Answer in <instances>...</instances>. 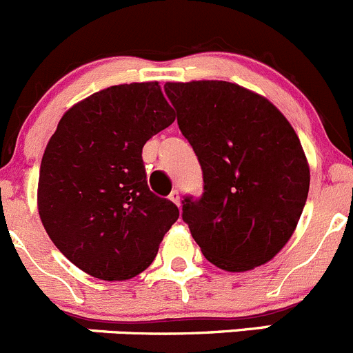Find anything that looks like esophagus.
Listing matches in <instances>:
<instances>
[{
	"instance_id": "obj_1",
	"label": "esophagus",
	"mask_w": 353,
	"mask_h": 353,
	"mask_svg": "<svg viewBox=\"0 0 353 353\" xmlns=\"http://www.w3.org/2000/svg\"><path fill=\"white\" fill-rule=\"evenodd\" d=\"M170 201L175 202L176 205H180V194H178V190H173L172 194H170Z\"/></svg>"
}]
</instances>
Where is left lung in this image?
Returning a JSON list of instances; mask_svg holds the SVG:
<instances>
[{
	"instance_id": "left-lung-1",
	"label": "left lung",
	"mask_w": 353,
	"mask_h": 353,
	"mask_svg": "<svg viewBox=\"0 0 353 353\" xmlns=\"http://www.w3.org/2000/svg\"><path fill=\"white\" fill-rule=\"evenodd\" d=\"M178 127L204 175L181 218L209 263L242 273L270 263L294 235L309 194L305 152L261 94L225 80L168 82Z\"/></svg>"
}]
</instances>
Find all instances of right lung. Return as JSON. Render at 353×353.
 <instances>
[{"mask_svg":"<svg viewBox=\"0 0 353 353\" xmlns=\"http://www.w3.org/2000/svg\"><path fill=\"white\" fill-rule=\"evenodd\" d=\"M175 121L158 82L111 85L73 104L41 161L37 209L59 252L106 281L151 266L180 212L152 194L142 148Z\"/></svg>","mask_w":353,"mask_h":353,"instance_id":"add662e5","label":"right lung"}]
</instances>
